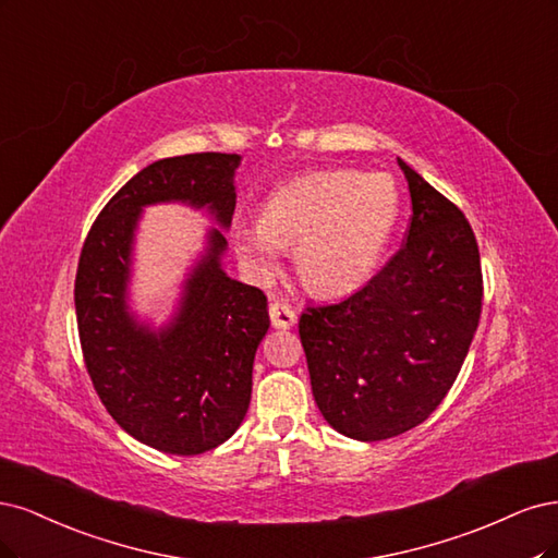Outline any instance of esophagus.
<instances>
[{"label":"esophagus","mask_w":558,"mask_h":558,"mask_svg":"<svg viewBox=\"0 0 558 558\" xmlns=\"http://www.w3.org/2000/svg\"><path fill=\"white\" fill-rule=\"evenodd\" d=\"M268 315H271V325L276 329H290L296 325V313L287 301H271V305H268Z\"/></svg>","instance_id":"1"}]
</instances>
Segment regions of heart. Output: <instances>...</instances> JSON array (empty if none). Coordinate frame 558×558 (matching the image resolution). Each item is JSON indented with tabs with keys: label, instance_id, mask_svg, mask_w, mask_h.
<instances>
[{
	"label": "heart",
	"instance_id": "1",
	"mask_svg": "<svg viewBox=\"0 0 558 558\" xmlns=\"http://www.w3.org/2000/svg\"><path fill=\"white\" fill-rule=\"evenodd\" d=\"M401 196L385 173L331 169L301 175L266 196L259 222L233 227V247L255 278H271L294 247L296 274L319 296L348 294L380 264Z\"/></svg>",
	"mask_w": 558,
	"mask_h": 558
}]
</instances>
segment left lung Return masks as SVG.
<instances>
[{
    "mask_svg": "<svg viewBox=\"0 0 558 558\" xmlns=\"http://www.w3.org/2000/svg\"><path fill=\"white\" fill-rule=\"evenodd\" d=\"M405 243L352 296L299 319L315 403L338 434L387 440L452 389L482 313V268L465 215L403 159Z\"/></svg>",
    "mask_w": 558,
    "mask_h": 558,
    "instance_id": "left-lung-1",
    "label": "left lung"
}]
</instances>
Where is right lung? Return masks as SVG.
<instances>
[{
  "label": "right lung",
  "instance_id": "obj_1",
  "mask_svg": "<svg viewBox=\"0 0 558 558\" xmlns=\"http://www.w3.org/2000/svg\"><path fill=\"white\" fill-rule=\"evenodd\" d=\"M239 165L227 153L153 161L101 208L81 250L74 301L89 380L132 438L167 454H204L233 436L271 325L264 292L222 268ZM171 201L206 207L221 229L207 234L174 319L153 330L126 303L133 231L143 207Z\"/></svg>",
  "mask_w": 558,
  "mask_h": 558
}]
</instances>
